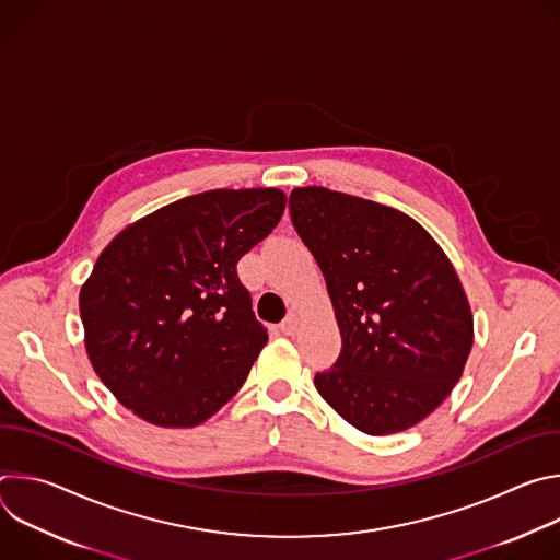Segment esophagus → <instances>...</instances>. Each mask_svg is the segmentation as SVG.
<instances>
[{"label":"esophagus","instance_id":"34e87169","mask_svg":"<svg viewBox=\"0 0 560 560\" xmlns=\"http://www.w3.org/2000/svg\"><path fill=\"white\" fill-rule=\"evenodd\" d=\"M296 330H299V316H296L294 312H290V314L283 318L281 332H283V335H288V337H292V335H296Z\"/></svg>","mask_w":560,"mask_h":560}]
</instances>
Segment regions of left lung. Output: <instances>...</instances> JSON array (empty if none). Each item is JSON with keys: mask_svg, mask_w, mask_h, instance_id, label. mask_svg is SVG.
<instances>
[{"mask_svg": "<svg viewBox=\"0 0 560 560\" xmlns=\"http://www.w3.org/2000/svg\"><path fill=\"white\" fill-rule=\"evenodd\" d=\"M290 217L326 277L343 343L316 372L318 394L372 436L417 425L445 401L474 343L454 266L421 223L370 199L294 188Z\"/></svg>", "mask_w": 560, "mask_h": 560, "instance_id": "left-lung-1", "label": "left lung"}]
</instances>
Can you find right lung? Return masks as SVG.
<instances>
[{"label":"right lung","instance_id":"add662e5","mask_svg":"<svg viewBox=\"0 0 560 560\" xmlns=\"http://www.w3.org/2000/svg\"><path fill=\"white\" fill-rule=\"evenodd\" d=\"M277 188L208 190L121 230L79 292L86 352L139 419L195 428L238 392L268 343L236 264L279 223Z\"/></svg>","mask_w":560,"mask_h":560}]
</instances>
